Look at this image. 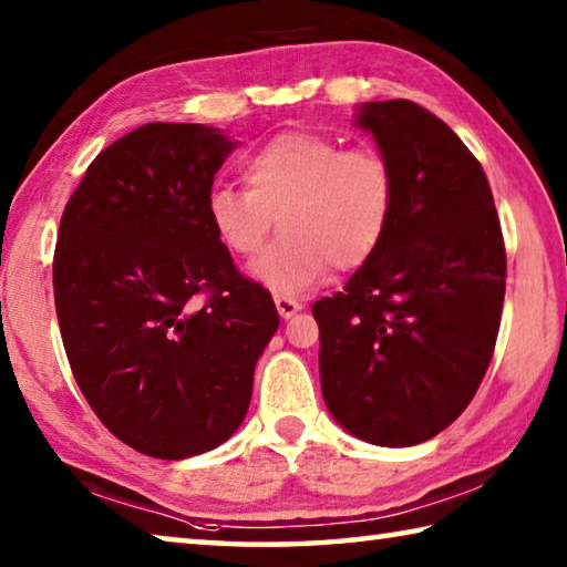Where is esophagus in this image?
Segmentation results:
<instances>
[{"label":"esophagus","mask_w":567,"mask_h":567,"mask_svg":"<svg viewBox=\"0 0 567 567\" xmlns=\"http://www.w3.org/2000/svg\"><path fill=\"white\" fill-rule=\"evenodd\" d=\"M275 305H277V312H280L285 320H290L295 312L302 310V302H297L295 297H287V295H275Z\"/></svg>","instance_id":"esophagus-1"}]
</instances>
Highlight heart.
<instances>
[{
	"label": "heart",
	"instance_id": "obj_1",
	"mask_svg": "<svg viewBox=\"0 0 567 567\" xmlns=\"http://www.w3.org/2000/svg\"><path fill=\"white\" fill-rule=\"evenodd\" d=\"M243 187L219 185L207 215L229 252L252 260L272 237H285L255 265L277 295H300L334 270L360 267L388 233L395 175L372 147H342L318 132H285L243 165Z\"/></svg>",
	"mask_w": 567,
	"mask_h": 567
}]
</instances>
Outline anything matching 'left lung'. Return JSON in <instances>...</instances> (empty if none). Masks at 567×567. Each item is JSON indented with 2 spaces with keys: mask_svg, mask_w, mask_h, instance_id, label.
I'll use <instances>...</instances> for the list:
<instances>
[{
  "mask_svg": "<svg viewBox=\"0 0 567 567\" xmlns=\"http://www.w3.org/2000/svg\"><path fill=\"white\" fill-rule=\"evenodd\" d=\"M395 175L375 252L342 292L312 305L324 405L372 445L425 443L460 417L493 360L505 300V243L483 165L410 100L368 102Z\"/></svg>",
  "mask_w": 567,
  "mask_h": 567,
  "instance_id": "1",
  "label": "left lung"
}]
</instances>
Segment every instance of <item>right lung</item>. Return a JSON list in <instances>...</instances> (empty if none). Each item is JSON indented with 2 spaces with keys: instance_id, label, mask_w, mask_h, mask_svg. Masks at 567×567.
I'll return each instance as SVG.
<instances>
[{
  "instance_id": "obj_1",
  "label": "right lung",
  "mask_w": 567,
  "mask_h": 567,
  "mask_svg": "<svg viewBox=\"0 0 567 567\" xmlns=\"http://www.w3.org/2000/svg\"><path fill=\"white\" fill-rule=\"evenodd\" d=\"M233 150L205 124H142L94 157L60 223L54 305L72 375L102 425L150 457L235 433L280 324L207 215Z\"/></svg>"
}]
</instances>
